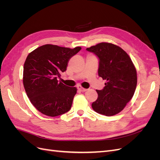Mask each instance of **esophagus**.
Listing matches in <instances>:
<instances>
[{"label":"esophagus","instance_id":"34e87169","mask_svg":"<svg viewBox=\"0 0 160 160\" xmlns=\"http://www.w3.org/2000/svg\"><path fill=\"white\" fill-rule=\"evenodd\" d=\"M77 89H78L80 91H82V92H85V91H86L87 90H88L87 89H85L83 88H82L81 85H77Z\"/></svg>","mask_w":160,"mask_h":160}]
</instances>
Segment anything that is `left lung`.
Returning <instances> with one entry per match:
<instances>
[{
    "instance_id": "8db88e82",
    "label": "left lung",
    "mask_w": 160,
    "mask_h": 160,
    "mask_svg": "<svg viewBox=\"0 0 160 160\" xmlns=\"http://www.w3.org/2000/svg\"><path fill=\"white\" fill-rule=\"evenodd\" d=\"M99 58L98 75L106 80L102 90H96L97 100L92 108L106 116L119 113L132 99L137 86V71L128 53L109 42L87 48Z\"/></svg>"
}]
</instances>
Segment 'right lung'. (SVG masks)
Returning <instances> with one entry per match:
<instances>
[{"mask_svg":"<svg viewBox=\"0 0 160 160\" xmlns=\"http://www.w3.org/2000/svg\"><path fill=\"white\" fill-rule=\"evenodd\" d=\"M81 49L47 44L28 55L24 64V88L31 103L41 113L56 117L70 110L77 88L64 85L58 78Z\"/></svg>","mask_w":160,"mask_h":160,"instance_id":"right-lung-1","label":"right lung"}]
</instances>
